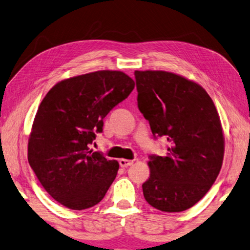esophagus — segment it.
I'll list each match as a JSON object with an SVG mask.
<instances>
[{"label": "esophagus", "instance_id": "obj_1", "mask_svg": "<svg viewBox=\"0 0 250 250\" xmlns=\"http://www.w3.org/2000/svg\"><path fill=\"white\" fill-rule=\"evenodd\" d=\"M133 163H134V161H128V159H124V158L120 159V165H121V167H123V168H126V167L130 166Z\"/></svg>", "mask_w": 250, "mask_h": 250}]
</instances>
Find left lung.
I'll return each mask as SVG.
<instances>
[{"label":"left lung","instance_id":"1","mask_svg":"<svg viewBox=\"0 0 250 250\" xmlns=\"http://www.w3.org/2000/svg\"><path fill=\"white\" fill-rule=\"evenodd\" d=\"M138 109L155 138L168 142L166 156L148 157L146 202L166 212L193 207L217 178L224 136L214 102L200 85L163 71H135Z\"/></svg>","mask_w":250,"mask_h":250}]
</instances>
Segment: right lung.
<instances>
[{
    "label": "right lung",
    "mask_w": 250,
    "mask_h": 250,
    "mask_svg": "<svg viewBox=\"0 0 250 250\" xmlns=\"http://www.w3.org/2000/svg\"><path fill=\"white\" fill-rule=\"evenodd\" d=\"M134 86L125 73L98 71L60 82L43 98L27 158L45 190L63 206H95L112 185L120 165L89 147L103 132L104 117Z\"/></svg>",
    "instance_id": "1"
}]
</instances>
